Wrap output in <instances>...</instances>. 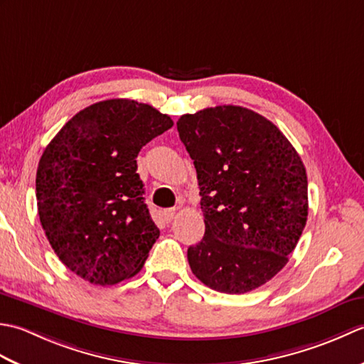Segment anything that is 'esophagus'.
I'll return each instance as SVG.
<instances>
[{
    "label": "esophagus",
    "mask_w": 364,
    "mask_h": 364,
    "mask_svg": "<svg viewBox=\"0 0 364 364\" xmlns=\"http://www.w3.org/2000/svg\"><path fill=\"white\" fill-rule=\"evenodd\" d=\"M176 214H178V208H170V210H166L164 213H162V215H164V219H166L167 222L175 219Z\"/></svg>",
    "instance_id": "34e87169"
}]
</instances>
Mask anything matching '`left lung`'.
<instances>
[{
	"label": "left lung",
	"mask_w": 364,
	"mask_h": 364,
	"mask_svg": "<svg viewBox=\"0 0 364 364\" xmlns=\"http://www.w3.org/2000/svg\"><path fill=\"white\" fill-rule=\"evenodd\" d=\"M194 161L205 236L188 249L200 282L225 294L259 288L288 262L308 215L306 170L272 122L242 106L176 122Z\"/></svg>",
	"instance_id": "8db88e82"
}]
</instances>
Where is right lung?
<instances>
[{
	"label": "right lung",
	"mask_w": 364,
	"mask_h": 364,
	"mask_svg": "<svg viewBox=\"0 0 364 364\" xmlns=\"http://www.w3.org/2000/svg\"><path fill=\"white\" fill-rule=\"evenodd\" d=\"M173 127L134 100H105L60 128L38 161L37 210L54 253L94 284L136 275L159 237L144 202L137 154Z\"/></svg>",
	"instance_id": "obj_1"
}]
</instances>
